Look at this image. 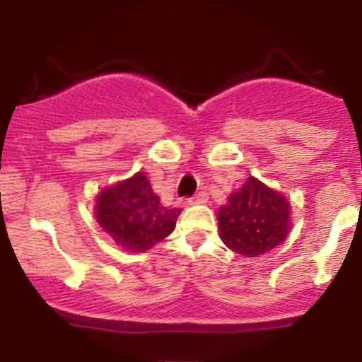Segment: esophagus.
Instances as JSON below:
<instances>
[{
  "mask_svg": "<svg viewBox=\"0 0 362 362\" xmlns=\"http://www.w3.org/2000/svg\"><path fill=\"white\" fill-rule=\"evenodd\" d=\"M190 204H206V202H209V195H207L206 192H201L197 194L195 197L190 199Z\"/></svg>",
  "mask_w": 362,
  "mask_h": 362,
  "instance_id": "esophagus-1",
  "label": "esophagus"
}]
</instances>
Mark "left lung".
<instances>
[{
	"label": "left lung",
	"mask_w": 362,
	"mask_h": 362,
	"mask_svg": "<svg viewBox=\"0 0 362 362\" xmlns=\"http://www.w3.org/2000/svg\"><path fill=\"white\" fill-rule=\"evenodd\" d=\"M291 206L284 195L248 177L218 211L221 240L243 257H259L281 245L291 230Z\"/></svg>",
	"instance_id": "8db88e82"
}]
</instances>
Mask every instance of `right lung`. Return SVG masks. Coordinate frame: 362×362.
Here are the masks:
<instances>
[{
  "instance_id": "obj_1",
  "label": "right lung",
  "mask_w": 362,
  "mask_h": 362,
  "mask_svg": "<svg viewBox=\"0 0 362 362\" xmlns=\"http://www.w3.org/2000/svg\"><path fill=\"white\" fill-rule=\"evenodd\" d=\"M180 213L160 204L143 172L103 189L95 204L102 230L126 252H144L167 238Z\"/></svg>"
}]
</instances>
